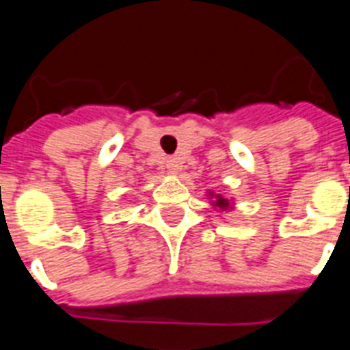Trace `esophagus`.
Wrapping results in <instances>:
<instances>
[{
	"label": "esophagus",
	"mask_w": 350,
	"mask_h": 350,
	"mask_svg": "<svg viewBox=\"0 0 350 350\" xmlns=\"http://www.w3.org/2000/svg\"><path fill=\"white\" fill-rule=\"evenodd\" d=\"M165 167H167V170L169 172H172V174H176L178 170H180L181 163H180V159L178 158H169L167 161H165Z\"/></svg>",
	"instance_id": "34e87169"
}]
</instances>
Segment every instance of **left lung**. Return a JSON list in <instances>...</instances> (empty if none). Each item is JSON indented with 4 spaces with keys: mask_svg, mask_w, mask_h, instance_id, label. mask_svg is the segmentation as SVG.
<instances>
[{
    "mask_svg": "<svg viewBox=\"0 0 350 350\" xmlns=\"http://www.w3.org/2000/svg\"><path fill=\"white\" fill-rule=\"evenodd\" d=\"M216 205H218V207H227L229 203H227V200H224L221 196H218V202H216Z\"/></svg>",
    "mask_w": 350,
    "mask_h": 350,
    "instance_id": "8db88e82",
    "label": "left lung"
}]
</instances>
